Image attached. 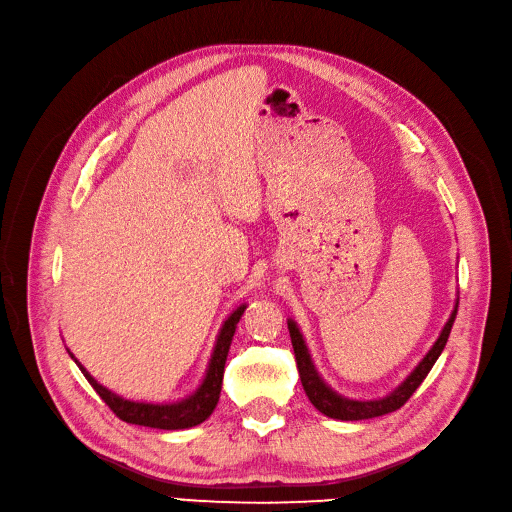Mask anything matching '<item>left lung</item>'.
Returning <instances> with one entry per match:
<instances>
[{
	"instance_id": "8db88e82",
	"label": "left lung",
	"mask_w": 512,
	"mask_h": 512,
	"mask_svg": "<svg viewBox=\"0 0 512 512\" xmlns=\"http://www.w3.org/2000/svg\"><path fill=\"white\" fill-rule=\"evenodd\" d=\"M456 309H459V301H456L438 340L434 342L432 348H429L427 355L419 361V365L407 375V380L402 382L398 388H394L390 394H386L384 398H375V400L346 398V396L338 394L336 390H332L324 380H321V375L317 373V369L313 365V359L309 355V348L305 344V338L297 326V321L288 319V332H290V340H292V348H294V357H297L301 384L305 388V394L311 400V405L319 413H324L326 417L340 419V421L373 419V417H382L392 411H398L413 396V392L421 386V382L427 378V373L432 371L434 363L442 355L444 346L448 342V336H450V330H452V324H454Z\"/></svg>"
}]
</instances>
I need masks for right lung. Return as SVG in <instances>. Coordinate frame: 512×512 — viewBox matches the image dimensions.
<instances>
[{"mask_svg":"<svg viewBox=\"0 0 512 512\" xmlns=\"http://www.w3.org/2000/svg\"><path fill=\"white\" fill-rule=\"evenodd\" d=\"M247 305L236 307L228 319L224 321V326L220 328L218 340H215L213 353L205 371V378L201 382V386L182 400L176 402H139V400H128L122 398L118 394H114L112 390H107L105 386H101L93 375L76 361V357L70 353V357L74 359V363L78 365V369L83 371V375L87 378V382L93 386V390L101 396V400L110 407L122 421L126 423H134V425H145V427H157V429H186V427H195L199 423H203L218 405L220 400V392H222V380H224V365L228 359V351L232 344V336L236 332V324L240 321L242 313H245Z\"/></svg>","mask_w":512,"mask_h":512,"instance_id":"1","label":"right lung"}]
</instances>
